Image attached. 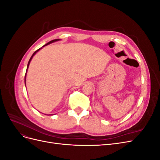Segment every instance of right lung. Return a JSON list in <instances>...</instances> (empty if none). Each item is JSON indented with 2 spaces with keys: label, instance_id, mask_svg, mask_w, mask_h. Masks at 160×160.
<instances>
[{
  "label": "right lung",
  "instance_id": "obj_1",
  "mask_svg": "<svg viewBox=\"0 0 160 160\" xmlns=\"http://www.w3.org/2000/svg\"><path fill=\"white\" fill-rule=\"evenodd\" d=\"M60 41V39H54V40H52V41H51L50 42H47L46 45H43L42 46V47H45V46H47V45H49V44H51V43H52V42H56V41ZM42 47H41L40 49H38V50H37L35 52L33 53L32 54V55L31 56V57L30 58V59H29V61H28V65H27V71H26V73H25V86H26V76H27V70H28V66H29V64H30V62H31V61L32 60V57H33V56L35 55L36 53L39 51V50H41Z\"/></svg>",
  "mask_w": 160,
  "mask_h": 160
}]
</instances>
